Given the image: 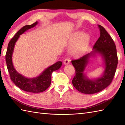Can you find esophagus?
Returning a JSON list of instances; mask_svg holds the SVG:
<instances>
[{"instance_id":"obj_1","label":"esophagus","mask_w":125,"mask_h":125,"mask_svg":"<svg viewBox=\"0 0 125 125\" xmlns=\"http://www.w3.org/2000/svg\"><path fill=\"white\" fill-rule=\"evenodd\" d=\"M70 61V59H69V58H66V59H65V60L64 61V62L63 63H64V64L65 65H67V64H69Z\"/></svg>"}]
</instances>
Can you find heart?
<instances>
[{
    "label": "heart",
    "instance_id": "obj_1",
    "mask_svg": "<svg viewBox=\"0 0 125 125\" xmlns=\"http://www.w3.org/2000/svg\"><path fill=\"white\" fill-rule=\"evenodd\" d=\"M90 42V36L88 34L76 31L69 39V43L73 45L70 48L71 54L75 57L83 55L88 49Z\"/></svg>",
    "mask_w": 125,
    "mask_h": 125
}]
</instances>
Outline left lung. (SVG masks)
<instances>
[{
  "mask_svg": "<svg viewBox=\"0 0 125 125\" xmlns=\"http://www.w3.org/2000/svg\"><path fill=\"white\" fill-rule=\"evenodd\" d=\"M100 35L93 47V51L80 58L71 61L75 69V76L72 81L73 86L80 92L94 94L107 87L111 83L117 67L118 56L115 43L103 26L98 25ZM95 53L102 55L104 60L105 70L99 78L90 80L83 74L89 58Z\"/></svg>",
  "mask_w": 125,
  "mask_h": 125,
  "instance_id": "left-lung-1",
  "label": "left lung"
}]
</instances>
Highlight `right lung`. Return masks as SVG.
Wrapping results in <instances>:
<instances>
[{"mask_svg": "<svg viewBox=\"0 0 125 125\" xmlns=\"http://www.w3.org/2000/svg\"><path fill=\"white\" fill-rule=\"evenodd\" d=\"M37 24L38 22L36 21L31 25H26L16 33L9 42L5 56L10 79L19 88L26 92L33 93L42 92L48 88L51 84L52 72L59 69L62 64V62L58 61L47 68L40 75L34 78H26L15 70L12 63V54L16 42L20 35L29 29L35 27Z\"/></svg>", "mask_w": 125, "mask_h": 125, "instance_id": "right-lung-1", "label": "right lung"}]
</instances>
